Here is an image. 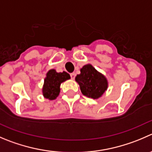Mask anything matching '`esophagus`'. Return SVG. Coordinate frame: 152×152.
Here are the masks:
<instances>
[{"label": "esophagus", "instance_id": "1", "mask_svg": "<svg viewBox=\"0 0 152 152\" xmlns=\"http://www.w3.org/2000/svg\"><path fill=\"white\" fill-rule=\"evenodd\" d=\"M75 76H76V74H75L74 73H70V77H71L72 79H75Z\"/></svg>", "mask_w": 152, "mask_h": 152}]
</instances>
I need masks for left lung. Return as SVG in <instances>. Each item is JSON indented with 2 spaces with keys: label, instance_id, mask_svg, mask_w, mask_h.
<instances>
[{
  "label": "left lung",
  "instance_id": "8db88e82",
  "mask_svg": "<svg viewBox=\"0 0 152 152\" xmlns=\"http://www.w3.org/2000/svg\"><path fill=\"white\" fill-rule=\"evenodd\" d=\"M75 79L79 84L82 94L94 99L100 98L108 87L105 76L96 70L91 64L84 65L80 69V74H78Z\"/></svg>",
  "mask_w": 152,
  "mask_h": 152
}]
</instances>
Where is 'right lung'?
<instances>
[{
  "instance_id": "add662e5",
  "label": "right lung",
  "mask_w": 152,
  "mask_h": 152,
  "mask_svg": "<svg viewBox=\"0 0 152 152\" xmlns=\"http://www.w3.org/2000/svg\"><path fill=\"white\" fill-rule=\"evenodd\" d=\"M70 79V76L67 72L58 73L55 69L50 70L47 73L42 87V94L44 97L50 100L56 99L59 95L61 84Z\"/></svg>"
}]
</instances>
